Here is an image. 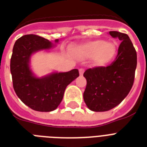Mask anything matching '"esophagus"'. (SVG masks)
Listing matches in <instances>:
<instances>
[{"mask_svg":"<svg viewBox=\"0 0 147 147\" xmlns=\"http://www.w3.org/2000/svg\"><path fill=\"white\" fill-rule=\"evenodd\" d=\"M78 71H79V74H80V76H82L83 73H84V71H85V69H82V68H81V69H78Z\"/></svg>","mask_w":147,"mask_h":147,"instance_id":"obj_1","label":"esophagus"}]
</instances>
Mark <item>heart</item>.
<instances>
[{"instance_id":"obj_1","label":"heart","mask_w":147,"mask_h":147,"mask_svg":"<svg viewBox=\"0 0 147 147\" xmlns=\"http://www.w3.org/2000/svg\"><path fill=\"white\" fill-rule=\"evenodd\" d=\"M71 53L79 59L92 58L96 66H105L111 62L117 53V46L113 42L98 40L89 41L71 49Z\"/></svg>"}]
</instances>
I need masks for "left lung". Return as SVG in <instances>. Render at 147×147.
Listing matches in <instances>:
<instances>
[{
	"label": "left lung",
	"mask_w": 147,
	"mask_h": 147,
	"mask_svg": "<svg viewBox=\"0 0 147 147\" xmlns=\"http://www.w3.org/2000/svg\"><path fill=\"white\" fill-rule=\"evenodd\" d=\"M109 34L121 41L115 60L107 67L87 69L83 75L87 81L83 98L93 111H107L117 106L129 94L134 82L137 57L131 40L117 31H110Z\"/></svg>",
	"instance_id": "1"
}]
</instances>
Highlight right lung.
<instances>
[{"label": "right lung", "mask_w": 147, "mask_h": 147, "mask_svg": "<svg viewBox=\"0 0 147 147\" xmlns=\"http://www.w3.org/2000/svg\"><path fill=\"white\" fill-rule=\"evenodd\" d=\"M55 42L59 40H55ZM53 43L40 36H23L15 42L10 59L13 86L23 103L34 111L49 112L57 108L67 85L79 76L78 69L54 72L42 78L34 76L30 68L32 54L49 49Z\"/></svg>", "instance_id": "1"}]
</instances>
